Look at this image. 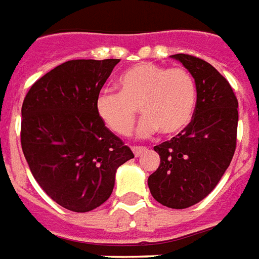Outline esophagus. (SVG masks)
<instances>
[{"label": "esophagus", "mask_w": 259, "mask_h": 259, "mask_svg": "<svg viewBox=\"0 0 259 259\" xmlns=\"http://www.w3.org/2000/svg\"><path fill=\"white\" fill-rule=\"evenodd\" d=\"M144 151H146V147H132V152H134V155H135L136 158L140 156Z\"/></svg>", "instance_id": "esophagus-1"}]
</instances>
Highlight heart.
Returning a JSON list of instances; mask_svg holds the SVG:
<instances>
[{
  "label": "heart",
  "instance_id": "heart-1",
  "mask_svg": "<svg viewBox=\"0 0 259 259\" xmlns=\"http://www.w3.org/2000/svg\"><path fill=\"white\" fill-rule=\"evenodd\" d=\"M119 94L103 92L96 99V112L109 131L119 136L131 134L136 109L143 116L140 138L160 131L171 136L191 121L196 104L195 80L183 68L151 63L136 64L117 80Z\"/></svg>",
  "mask_w": 259,
  "mask_h": 259
}]
</instances>
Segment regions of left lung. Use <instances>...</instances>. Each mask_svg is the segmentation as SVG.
Returning <instances> with one entry per match:
<instances>
[{
    "label": "left lung",
    "instance_id": "1",
    "mask_svg": "<svg viewBox=\"0 0 259 259\" xmlns=\"http://www.w3.org/2000/svg\"><path fill=\"white\" fill-rule=\"evenodd\" d=\"M171 57L195 80V111L181 134L154 147L160 164L148 178V187L163 206L187 208L204 199L230 165L237 144L238 100L211 64L183 53Z\"/></svg>",
    "mask_w": 259,
    "mask_h": 259
}]
</instances>
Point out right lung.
Instances as JSON below:
<instances>
[{
    "label": "right lung",
    "mask_w": 259,
    "mask_h": 259,
    "mask_svg": "<svg viewBox=\"0 0 259 259\" xmlns=\"http://www.w3.org/2000/svg\"><path fill=\"white\" fill-rule=\"evenodd\" d=\"M119 59L71 60L38 78L21 108V146L32 175L56 203L74 212L112 194L116 169L134 158L105 127L96 99Z\"/></svg>",
    "instance_id": "right-lung-1"
}]
</instances>
